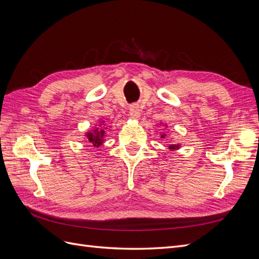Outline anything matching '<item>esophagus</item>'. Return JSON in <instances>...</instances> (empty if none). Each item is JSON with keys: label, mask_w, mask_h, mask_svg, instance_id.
Instances as JSON below:
<instances>
[{"label": "esophagus", "mask_w": 259, "mask_h": 259, "mask_svg": "<svg viewBox=\"0 0 259 259\" xmlns=\"http://www.w3.org/2000/svg\"><path fill=\"white\" fill-rule=\"evenodd\" d=\"M130 115L133 119H138L140 116V110L139 107L137 105H132L130 108Z\"/></svg>", "instance_id": "obj_1"}]
</instances>
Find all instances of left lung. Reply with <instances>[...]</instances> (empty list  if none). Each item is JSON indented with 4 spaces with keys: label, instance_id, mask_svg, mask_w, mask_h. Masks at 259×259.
Listing matches in <instances>:
<instances>
[{
    "label": "left lung",
    "instance_id": "obj_1",
    "mask_svg": "<svg viewBox=\"0 0 259 259\" xmlns=\"http://www.w3.org/2000/svg\"><path fill=\"white\" fill-rule=\"evenodd\" d=\"M161 137L164 138V135H162ZM178 148H179L178 145H177V146H176V145H170V146H169V149H171V150H174V149H178Z\"/></svg>",
    "mask_w": 259,
    "mask_h": 259
}]
</instances>
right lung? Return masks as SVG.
Returning <instances> with one entry per match:
<instances>
[{"label": "right lung", "instance_id": "obj_1", "mask_svg": "<svg viewBox=\"0 0 259 259\" xmlns=\"http://www.w3.org/2000/svg\"><path fill=\"white\" fill-rule=\"evenodd\" d=\"M105 122L100 123V126L96 127L94 131L88 133L86 134V137H88L89 142L93 144L94 147H99L101 144L104 143V136H105V131L107 130L106 124L104 125Z\"/></svg>", "mask_w": 259, "mask_h": 259}]
</instances>
